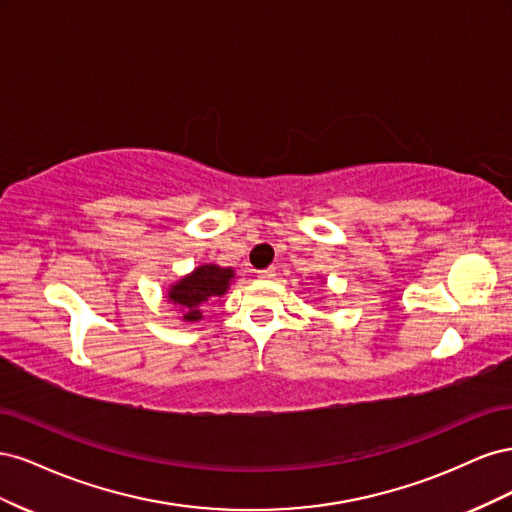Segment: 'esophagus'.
<instances>
[{
    "label": "esophagus",
    "instance_id": "34e87169",
    "mask_svg": "<svg viewBox=\"0 0 512 512\" xmlns=\"http://www.w3.org/2000/svg\"><path fill=\"white\" fill-rule=\"evenodd\" d=\"M258 277L260 280H273L275 269H262V271H258Z\"/></svg>",
    "mask_w": 512,
    "mask_h": 512
}]
</instances>
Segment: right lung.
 <instances>
[{
    "mask_svg": "<svg viewBox=\"0 0 512 512\" xmlns=\"http://www.w3.org/2000/svg\"><path fill=\"white\" fill-rule=\"evenodd\" d=\"M235 271L218 265H200L190 275L168 288V301H173L183 312L185 322H198L203 318V305L211 297H222L228 290Z\"/></svg>",
    "mask_w": 512,
    "mask_h": 512,
    "instance_id": "right-lung-1",
    "label": "right lung"
}]
</instances>
